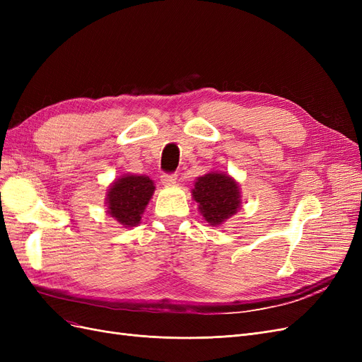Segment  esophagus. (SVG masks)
<instances>
[{
  "mask_svg": "<svg viewBox=\"0 0 362 362\" xmlns=\"http://www.w3.org/2000/svg\"><path fill=\"white\" fill-rule=\"evenodd\" d=\"M178 180V175L177 173H163L161 175V182L166 184V185H172L177 182Z\"/></svg>",
  "mask_w": 362,
  "mask_h": 362,
  "instance_id": "1",
  "label": "esophagus"
}]
</instances>
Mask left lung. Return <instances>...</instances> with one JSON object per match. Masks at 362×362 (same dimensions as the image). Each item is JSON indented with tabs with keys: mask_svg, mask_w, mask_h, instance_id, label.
Listing matches in <instances>:
<instances>
[{
	"mask_svg": "<svg viewBox=\"0 0 362 362\" xmlns=\"http://www.w3.org/2000/svg\"><path fill=\"white\" fill-rule=\"evenodd\" d=\"M193 198L199 204L205 221L217 226L237 213L240 206L238 184L228 175L208 173L194 184Z\"/></svg>",
	"mask_w": 362,
	"mask_h": 362,
	"instance_id": "1",
	"label": "left lung"
}]
</instances>
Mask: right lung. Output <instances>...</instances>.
Listing matches in <instances>:
<instances>
[{"label":"right lung","mask_w":362,"mask_h":362,"mask_svg":"<svg viewBox=\"0 0 362 362\" xmlns=\"http://www.w3.org/2000/svg\"><path fill=\"white\" fill-rule=\"evenodd\" d=\"M154 182L148 177L128 175L117 180L107 193L108 214L124 226H136L145 211L152 193Z\"/></svg>","instance_id":"add662e5"}]
</instances>
